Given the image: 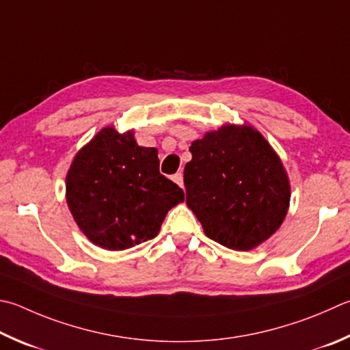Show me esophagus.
Segmentation results:
<instances>
[{
  "instance_id": "34e87169",
  "label": "esophagus",
  "mask_w": 350,
  "mask_h": 350,
  "mask_svg": "<svg viewBox=\"0 0 350 350\" xmlns=\"http://www.w3.org/2000/svg\"><path fill=\"white\" fill-rule=\"evenodd\" d=\"M173 180H174L180 188H183V174H182V173H176V174L173 176Z\"/></svg>"
}]
</instances>
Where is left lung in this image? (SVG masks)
Masks as SVG:
<instances>
[{
    "label": "left lung",
    "mask_w": 350,
    "mask_h": 350,
    "mask_svg": "<svg viewBox=\"0 0 350 350\" xmlns=\"http://www.w3.org/2000/svg\"><path fill=\"white\" fill-rule=\"evenodd\" d=\"M187 205L206 236L250 251L274 234L288 214L291 187L280 157L250 125H224L189 147Z\"/></svg>",
    "instance_id": "8db88e82"
}]
</instances>
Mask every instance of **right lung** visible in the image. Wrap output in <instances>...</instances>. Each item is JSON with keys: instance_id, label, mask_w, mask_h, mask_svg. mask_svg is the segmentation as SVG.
I'll return each instance as SVG.
<instances>
[{"instance_id": "1", "label": "right lung", "mask_w": 350, "mask_h": 350, "mask_svg": "<svg viewBox=\"0 0 350 350\" xmlns=\"http://www.w3.org/2000/svg\"><path fill=\"white\" fill-rule=\"evenodd\" d=\"M66 194L79 230L109 251L154 239L170 209L185 200L182 188L159 173L157 150L139 147L133 131L114 126L75 156Z\"/></svg>"}]
</instances>
